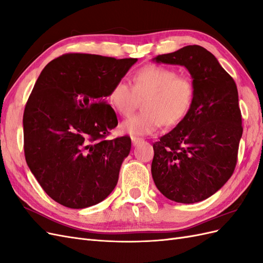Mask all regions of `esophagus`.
<instances>
[{
  "label": "esophagus",
  "instance_id": "obj_1",
  "mask_svg": "<svg viewBox=\"0 0 263 263\" xmlns=\"http://www.w3.org/2000/svg\"><path fill=\"white\" fill-rule=\"evenodd\" d=\"M141 141H142V139H141V138H139V137H132V142H133V145H134V146L138 145L139 142H141Z\"/></svg>",
  "mask_w": 263,
  "mask_h": 263
}]
</instances>
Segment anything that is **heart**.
Returning <instances> with one entry per match:
<instances>
[{
    "label": "heart",
    "instance_id": "b5f03b06",
    "mask_svg": "<svg viewBox=\"0 0 263 263\" xmlns=\"http://www.w3.org/2000/svg\"><path fill=\"white\" fill-rule=\"evenodd\" d=\"M193 85L176 71L161 66L141 68L133 78V85L116 82L110 89L107 102L116 113L127 116L142 100V112L125 119L119 125L123 133L146 136L157 132L162 124L172 126L185 116L192 104Z\"/></svg>",
    "mask_w": 263,
    "mask_h": 263
}]
</instances>
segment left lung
I'll return each instance as SVG.
<instances>
[{"label": "left lung", "instance_id": "1", "mask_svg": "<svg viewBox=\"0 0 263 263\" xmlns=\"http://www.w3.org/2000/svg\"><path fill=\"white\" fill-rule=\"evenodd\" d=\"M153 61L186 68L194 91L185 116L154 144V182L171 201H204L221 189L236 166L242 136L236 83L215 55L197 45Z\"/></svg>", "mask_w": 263, "mask_h": 263}]
</instances>
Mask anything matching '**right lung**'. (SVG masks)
I'll return each mask as SVG.
<instances>
[{
    "label": "right lung",
    "instance_id": "1",
    "mask_svg": "<svg viewBox=\"0 0 263 263\" xmlns=\"http://www.w3.org/2000/svg\"><path fill=\"white\" fill-rule=\"evenodd\" d=\"M136 62L67 53L50 61L37 79L23 117L24 151L43 190L66 208H90L117 184L132 141L105 139L117 126L105 100Z\"/></svg>",
    "mask_w": 263,
    "mask_h": 263
}]
</instances>
